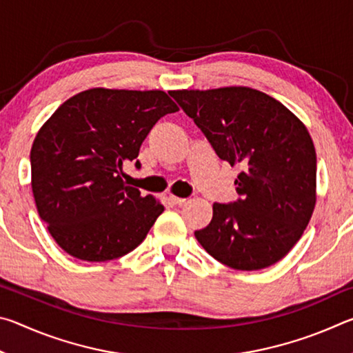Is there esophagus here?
<instances>
[{
  "label": "esophagus",
  "instance_id": "34e87169",
  "mask_svg": "<svg viewBox=\"0 0 353 353\" xmlns=\"http://www.w3.org/2000/svg\"><path fill=\"white\" fill-rule=\"evenodd\" d=\"M170 201L172 202V204H177V205H182L187 202V199L185 198H179V196H170Z\"/></svg>",
  "mask_w": 353,
  "mask_h": 353
}]
</instances>
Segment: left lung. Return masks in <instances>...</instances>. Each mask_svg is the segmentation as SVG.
<instances>
[{
    "instance_id": "obj_1",
    "label": "left lung",
    "mask_w": 353,
    "mask_h": 353,
    "mask_svg": "<svg viewBox=\"0 0 353 353\" xmlns=\"http://www.w3.org/2000/svg\"><path fill=\"white\" fill-rule=\"evenodd\" d=\"M214 152L230 166L240 198L213 204L194 236L213 259L238 271L282 260L308 225L316 205V151L301 119L270 94L249 87L172 90Z\"/></svg>"
}]
</instances>
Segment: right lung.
<instances>
[{"label":"right lung","instance_id":"right-lung-1","mask_svg":"<svg viewBox=\"0 0 353 353\" xmlns=\"http://www.w3.org/2000/svg\"><path fill=\"white\" fill-rule=\"evenodd\" d=\"M177 110L163 90L98 87L46 119L32 143L31 187L39 216L65 252L109 261L145 240L163 205L124 183L123 166L139 157L154 124Z\"/></svg>","mask_w":353,"mask_h":353}]
</instances>
